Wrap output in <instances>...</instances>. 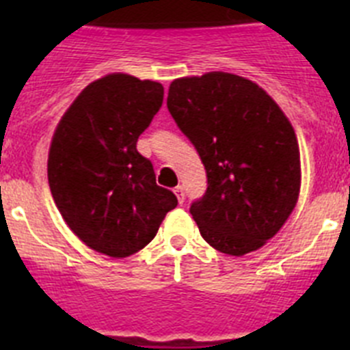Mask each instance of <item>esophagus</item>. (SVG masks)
<instances>
[{
  "mask_svg": "<svg viewBox=\"0 0 350 350\" xmlns=\"http://www.w3.org/2000/svg\"><path fill=\"white\" fill-rule=\"evenodd\" d=\"M173 193H175V196H177L178 203H184L185 193H184V187H182V185H177V187L173 189Z\"/></svg>",
  "mask_w": 350,
  "mask_h": 350,
  "instance_id": "1",
  "label": "esophagus"
}]
</instances>
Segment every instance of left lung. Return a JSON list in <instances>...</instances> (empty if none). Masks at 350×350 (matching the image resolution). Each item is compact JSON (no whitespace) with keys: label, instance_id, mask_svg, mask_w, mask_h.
Returning <instances> with one entry per match:
<instances>
[{"label":"left lung","instance_id":"obj_1","mask_svg":"<svg viewBox=\"0 0 350 350\" xmlns=\"http://www.w3.org/2000/svg\"><path fill=\"white\" fill-rule=\"evenodd\" d=\"M168 110L206 170L189 212L219 252L243 256L284 226L299 194V148L279 105L258 83L210 71L173 80Z\"/></svg>","mask_w":350,"mask_h":350}]
</instances>
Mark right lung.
<instances>
[{"mask_svg": "<svg viewBox=\"0 0 350 350\" xmlns=\"http://www.w3.org/2000/svg\"><path fill=\"white\" fill-rule=\"evenodd\" d=\"M163 94L159 82L107 75L77 96L52 137L47 173L55 205L85 245L110 258L144 249L178 203L137 150Z\"/></svg>", "mask_w": 350, "mask_h": 350, "instance_id": "add662e5", "label": "right lung"}]
</instances>
